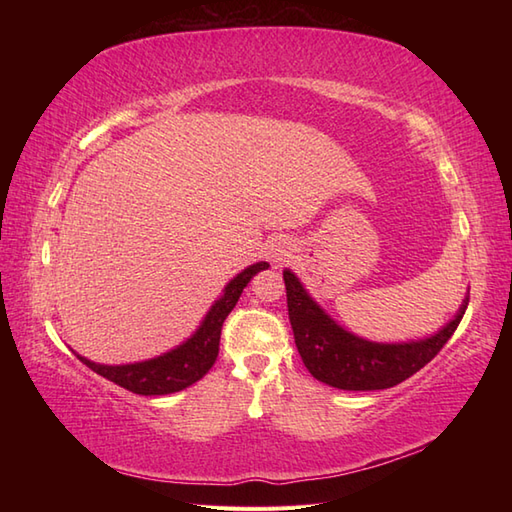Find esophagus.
Returning <instances> with one entry per match:
<instances>
[{"mask_svg": "<svg viewBox=\"0 0 512 512\" xmlns=\"http://www.w3.org/2000/svg\"><path fill=\"white\" fill-rule=\"evenodd\" d=\"M270 257H273V262H286L290 257V248L286 244H275L270 248Z\"/></svg>", "mask_w": 512, "mask_h": 512, "instance_id": "1", "label": "esophagus"}]
</instances>
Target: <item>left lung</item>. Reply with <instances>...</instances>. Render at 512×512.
Returning a JSON list of instances; mask_svg holds the SVG:
<instances>
[{"instance_id":"obj_1","label":"left lung","mask_w":512,"mask_h":512,"mask_svg":"<svg viewBox=\"0 0 512 512\" xmlns=\"http://www.w3.org/2000/svg\"><path fill=\"white\" fill-rule=\"evenodd\" d=\"M288 317L295 332L297 350L308 372L321 383L345 391H374L389 389L407 380L427 365L442 350L464 317L469 301L447 328L436 336L418 343H372L339 328L308 292L299 279L284 270Z\"/></svg>"}]
</instances>
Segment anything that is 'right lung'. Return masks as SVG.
<instances>
[{
  "label": "right lung",
  "mask_w": 512,
  "mask_h": 512,
  "mask_svg": "<svg viewBox=\"0 0 512 512\" xmlns=\"http://www.w3.org/2000/svg\"><path fill=\"white\" fill-rule=\"evenodd\" d=\"M268 264L259 262L248 266L244 273H239L231 284L226 286L222 299L206 314L200 330L195 332L187 343H182L176 350L165 356L151 358L145 363L134 365H99L88 358L79 356L92 372L101 374L112 383L121 385L127 391H134L140 396H165L173 391H182L198 380L213 367L217 354H220V334L228 314L235 308L237 299L242 297L246 284L257 273L266 270Z\"/></svg>",
  "instance_id": "1"
}]
</instances>
